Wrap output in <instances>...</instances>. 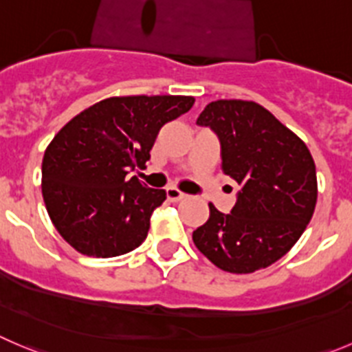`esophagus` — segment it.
<instances>
[{
	"mask_svg": "<svg viewBox=\"0 0 352 352\" xmlns=\"http://www.w3.org/2000/svg\"><path fill=\"white\" fill-rule=\"evenodd\" d=\"M166 195H167V200H170V202H179V200L186 199V193L179 192V190L176 188H167Z\"/></svg>",
	"mask_w": 352,
	"mask_h": 352,
	"instance_id": "esophagus-1",
	"label": "esophagus"
}]
</instances>
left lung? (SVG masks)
Returning <instances> with one entry per match:
<instances>
[{
    "label": "left lung",
    "instance_id": "left-lung-1",
    "mask_svg": "<svg viewBox=\"0 0 352 352\" xmlns=\"http://www.w3.org/2000/svg\"><path fill=\"white\" fill-rule=\"evenodd\" d=\"M197 124L217 135L221 169L240 192L230 214L209 204L210 216L193 232V243L228 273L271 266L292 249L313 217L318 183L311 152L256 102H210Z\"/></svg>",
    "mask_w": 352,
    "mask_h": 352
}]
</instances>
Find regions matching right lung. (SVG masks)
Instances as JSON below:
<instances>
[{"label":"right lung","mask_w":352,"mask_h":352,"mask_svg":"<svg viewBox=\"0 0 352 352\" xmlns=\"http://www.w3.org/2000/svg\"><path fill=\"white\" fill-rule=\"evenodd\" d=\"M193 96H112L70 119L43 157V199L56 232L89 257H116L142 245L150 216L166 200L129 170L143 167L164 124Z\"/></svg>","instance_id":"add662e5"}]
</instances>
